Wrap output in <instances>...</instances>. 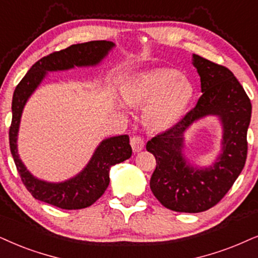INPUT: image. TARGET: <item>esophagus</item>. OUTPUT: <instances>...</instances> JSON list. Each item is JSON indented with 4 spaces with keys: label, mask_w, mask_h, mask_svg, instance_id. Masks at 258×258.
<instances>
[{
    "label": "esophagus",
    "mask_w": 258,
    "mask_h": 258,
    "mask_svg": "<svg viewBox=\"0 0 258 258\" xmlns=\"http://www.w3.org/2000/svg\"><path fill=\"white\" fill-rule=\"evenodd\" d=\"M144 139L139 136H133L131 137V146L133 152H139L144 149Z\"/></svg>",
    "instance_id": "1"
}]
</instances>
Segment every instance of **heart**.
<instances>
[{"instance_id":"heart-1","label":"heart","mask_w":258,"mask_h":258,"mask_svg":"<svg viewBox=\"0 0 258 258\" xmlns=\"http://www.w3.org/2000/svg\"><path fill=\"white\" fill-rule=\"evenodd\" d=\"M126 102L145 106L143 122L149 128L165 131L183 118L194 96L190 81L177 70L159 69L140 74L121 87ZM125 108L122 102H119Z\"/></svg>"}]
</instances>
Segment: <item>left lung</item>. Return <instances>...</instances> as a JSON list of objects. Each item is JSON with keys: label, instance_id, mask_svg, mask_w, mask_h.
Returning <instances> with one entry per match:
<instances>
[{"label": "left lung", "instance_id": "obj_1", "mask_svg": "<svg viewBox=\"0 0 258 258\" xmlns=\"http://www.w3.org/2000/svg\"><path fill=\"white\" fill-rule=\"evenodd\" d=\"M201 82L198 105L177 125L153 137L146 150L156 158L150 188L164 207L199 213L217 205L232 187L246 161V133L251 103L243 87L227 68L191 56ZM207 116H216L222 127L221 151L207 167H199L185 155V133Z\"/></svg>", "mask_w": 258, "mask_h": 258}]
</instances>
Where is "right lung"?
<instances>
[{
    "instance_id": "1",
    "label": "right lung",
    "mask_w": 258,
    "mask_h": 258,
    "mask_svg": "<svg viewBox=\"0 0 258 258\" xmlns=\"http://www.w3.org/2000/svg\"><path fill=\"white\" fill-rule=\"evenodd\" d=\"M115 47L113 41L97 40L71 45L70 47L41 58L27 71L15 88L12 101V125L9 145L21 180L37 200L63 210H81L89 207L105 193L109 184V170L132 156V148L127 135L102 139L94 150L86 167L73 177L60 182L38 178L24 164L19 155L18 136L24 108L48 73L67 71L75 68H95L102 63Z\"/></svg>"
}]
</instances>
